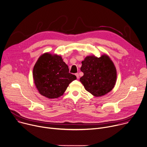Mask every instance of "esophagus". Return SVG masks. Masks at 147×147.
Masks as SVG:
<instances>
[{
	"label": "esophagus",
	"mask_w": 147,
	"mask_h": 147,
	"mask_svg": "<svg viewBox=\"0 0 147 147\" xmlns=\"http://www.w3.org/2000/svg\"><path fill=\"white\" fill-rule=\"evenodd\" d=\"M75 75L76 76V77H77V79H78V78H79V74H78V73H76V74H75Z\"/></svg>",
	"instance_id": "esophagus-1"
}]
</instances>
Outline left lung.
<instances>
[{
  "label": "left lung",
  "mask_w": 147,
  "mask_h": 147,
  "mask_svg": "<svg viewBox=\"0 0 147 147\" xmlns=\"http://www.w3.org/2000/svg\"><path fill=\"white\" fill-rule=\"evenodd\" d=\"M81 63V71L84 76L80 81L88 92L99 97L113 89L117 80V70L109 56H88Z\"/></svg>",
  "instance_id": "left-lung-1"
}]
</instances>
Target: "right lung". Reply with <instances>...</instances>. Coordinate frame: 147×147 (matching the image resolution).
<instances>
[{
  "instance_id": "add662e5",
  "label": "right lung",
  "mask_w": 147,
  "mask_h": 147,
  "mask_svg": "<svg viewBox=\"0 0 147 147\" xmlns=\"http://www.w3.org/2000/svg\"><path fill=\"white\" fill-rule=\"evenodd\" d=\"M33 77L39 93L48 99H56L63 94L69 84L77 79L69 73L68 66L61 56L44 53L37 61Z\"/></svg>"
}]
</instances>
